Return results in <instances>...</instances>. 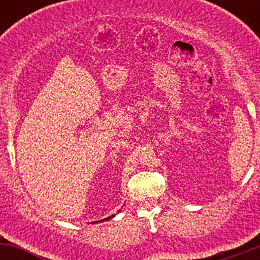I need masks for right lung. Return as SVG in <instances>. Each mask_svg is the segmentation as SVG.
I'll return each mask as SVG.
<instances>
[{"instance_id":"right-lung-1","label":"right lung","mask_w":260,"mask_h":260,"mask_svg":"<svg viewBox=\"0 0 260 260\" xmlns=\"http://www.w3.org/2000/svg\"><path fill=\"white\" fill-rule=\"evenodd\" d=\"M112 217H114V215H112V216H108L107 219H104V220H109V219H112ZM104 220H101V221H95V222H102V221H104Z\"/></svg>"}]
</instances>
